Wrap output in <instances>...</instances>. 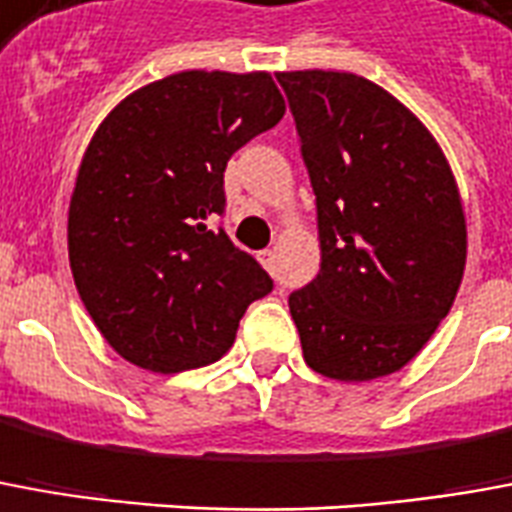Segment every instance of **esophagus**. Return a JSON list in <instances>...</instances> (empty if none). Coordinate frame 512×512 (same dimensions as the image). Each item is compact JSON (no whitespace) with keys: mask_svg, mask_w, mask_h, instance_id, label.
Masks as SVG:
<instances>
[{"mask_svg":"<svg viewBox=\"0 0 512 512\" xmlns=\"http://www.w3.org/2000/svg\"><path fill=\"white\" fill-rule=\"evenodd\" d=\"M274 249H263V252H260V263H263V268H266V271H274Z\"/></svg>","mask_w":512,"mask_h":512,"instance_id":"34e87169","label":"esophagus"}]
</instances>
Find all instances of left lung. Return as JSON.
I'll list each match as a JSON object with an SVG mask.
<instances>
[{
    "label": "left lung",
    "mask_w": 512,
    "mask_h": 512,
    "mask_svg": "<svg viewBox=\"0 0 512 512\" xmlns=\"http://www.w3.org/2000/svg\"><path fill=\"white\" fill-rule=\"evenodd\" d=\"M310 185L321 268L288 296L305 363L341 382L405 368L455 305L466 216L432 132L377 82L280 71Z\"/></svg>",
    "instance_id": "1"
}]
</instances>
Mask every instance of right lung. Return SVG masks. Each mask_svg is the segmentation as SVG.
Segmentation results:
<instances>
[{"label": "right lung", "mask_w": 512, "mask_h": 512, "mask_svg": "<svg viewBox=\"0 0 512 512\" xmlns=\"http://www.w3.org/2000/svg\"><path fill=\"white\" fill-rule=\"evenodd\" d=\"M285 116L268 71H177L121 99L82 155L69 263L96 330L132 366L177 374L216 363L246 307L271 291L235 249L224 169Z\"/></svg>", "instance_id": "obj_1"}]
</instances>
